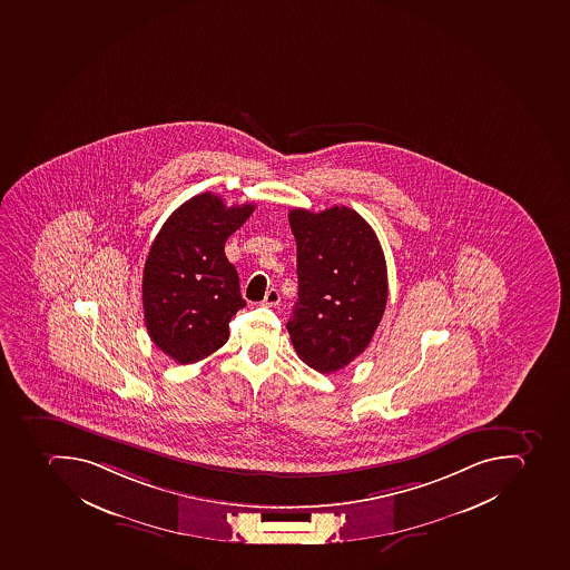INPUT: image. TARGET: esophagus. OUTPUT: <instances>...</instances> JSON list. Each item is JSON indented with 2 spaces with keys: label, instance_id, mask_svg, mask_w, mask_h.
Listing matches in <instances>:
<instances>
[{
  "label": "esophagus",
  "instance_id": "obj_1",
  "mask_svg": "<svg viewBox=\"0 0 570 570\" xmlns=\"http://www.w3.org/2000/svg\"><path fill=\"white\" fill-rule=\"evenodd\" d=\"M278 302H281V295H278L277 289L266 292L265 301H263L266 307H275V305H278Z\"/></svg>",
  "mask_w": 570,
  "mask_h": 570
}]
</instances>
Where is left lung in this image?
Listing matches in <instances>:
<instances>
[{"instance_id": "8db88e82", "label": "left lung", "mask_w": 570, "mask_h": 570, "mask_svg": "<svg viewBox=\"0 0 570 570\" xmlns=\"http://www.w3.org/2000/svg\"><path fill=\"white\" fill-rule=\"evenodd\" d=\"M298 298L287 320L296 354L322 374L365 352L387 301L386 261L374 228L355 210H289Z\"/></svg>"}]
</instances>
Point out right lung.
<instances>
[{"label": "right lung", "instance_id": "obj_1", "mask_svg": "<svg viewBox=\"0 0 570 570\" xmlns=\"http://www.w3.org/2000/svg\"><path fill=\"white\" fill-rule=\"evenodd\" d=\"M255 205L227 207L202 193L166 219L142 272V309L151 342L180 365H191L228 340V322L245 307L225 242Z\"/></svg>", "mask_w": 570, "mask_h": 570}]
</instances>
